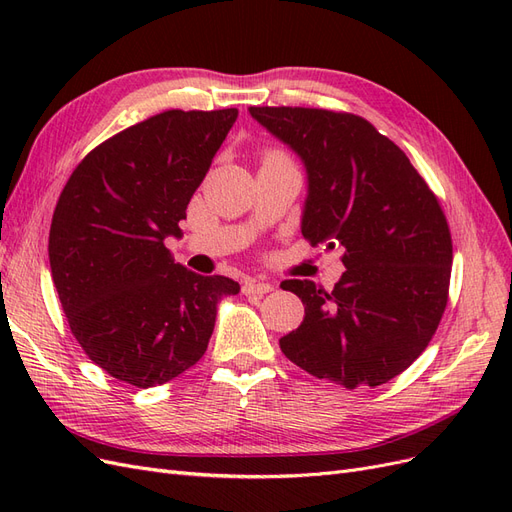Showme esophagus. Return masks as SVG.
<instances>
[{
	"label": "esophagus",
	"instance_id": "1",
	"mask_svg": "<svg viewBox=\"0 0 512 512\" xmlns=\"http://www.w3.org/2000/svg\"><path fill=\"white\" fill-rule=\"evenodd\" d=\"M273 290V284L269 282H256V280H247L243 284V294H258V297H262V294H267Z\"/></svg>",
	"mask_w": 512,
	"mask_h": 512
}]
</instances>
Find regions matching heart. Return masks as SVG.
I'll return each mask as SVG.
<instances>
[{"instance_id":"1","label":"heart","mask_w":512,"mask_h":512,"mask_svg":"<svg viewBox=\"0 0 512 512\" xmlns=\"http://www.w3.org/2000/svg\"><path fill=\"white\" fill-rule=\"evenodd\" d=\"M265 158H280V153H267Z\"/></svg>"}]
</instances>
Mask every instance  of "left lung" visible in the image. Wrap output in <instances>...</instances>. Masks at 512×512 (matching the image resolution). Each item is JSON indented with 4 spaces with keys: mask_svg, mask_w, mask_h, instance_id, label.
Segmentation results:
<instances>
[{
    "mask_svg": "<svg viewBox=\"0 0 512 512\" xmlns=\"http://www.w3.org/2000/svg\"><path fill=\"white\" fill-rule=\"evenodd\" d=\"M250 115L305 166L303 237L344 252L331 292L282 282L305 305L282 352L346 389L389 382L427 348L448 301L453 243L436 194L359 115L303 106H250Z\"/></svg>",
    "mask_w": 512,
    "mask_h": 512,
    "instance_id": "left-lung-1",
    "label": "left lung"
}]
</instances>
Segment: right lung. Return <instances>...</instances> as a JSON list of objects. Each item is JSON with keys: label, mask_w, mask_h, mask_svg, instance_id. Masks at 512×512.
<instances>
[{"label": "right lung", "mask_w": 512, "mask_h": 512, "mask_svg": "<svg viewBox=\"0 0 512 512\" xmlns=\"http://www.w3.org/2000/svg\"><path fill=\"white\" fill-rule=\"evenodd\" d=\"M237 108L164 111L108 138L74 168L51 222L53 284L70 331L106 374L138 389L196 365L224 275H198L170 256L190 198L222 147Z\"/></svg>", "instance_id": "right-lung-1"}]
</instances>
